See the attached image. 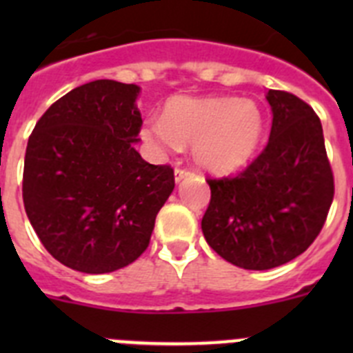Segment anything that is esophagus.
<instances>
[{
    "label": "esophagus",
    "instance_id": "esophagus-1",
    "mask_svg": "<svg viewBox=\"0 0 353 353\" xmlns=\"http://www.w3.org/2000/svg\"><path fill=\"white\" fill-rule=\"evenodd\" d=\"M189 174H191V171L180 170V168H176V170H174V182H176V183L182 182V180L185 179V176H189Z\"/></svg>",
    "mask_w": 353,
    "mask_h": 353
}]
</instances>
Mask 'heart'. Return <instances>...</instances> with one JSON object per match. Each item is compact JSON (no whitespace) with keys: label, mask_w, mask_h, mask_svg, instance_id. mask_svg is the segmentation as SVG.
<instances>
[{"label":"heart","mask_w":353,"mask_h":353,"mask_svg":"<svg viewBox=\"0 0 353 353\" xmlns=\"http://www.w3.org/2000/svg\"><path fill=\"white\" fill-rule=\"evenodd\" d=\"M260 105L239 97H173L162 118H148L141 127L145 141L159 152H179L183 145L199 168L232 173L252 159L263 138Z\"/></svg>","instance_id":"b5f03b06"}]
</instances>
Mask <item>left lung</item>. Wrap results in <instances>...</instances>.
<instances>
[{
	"label": "left lung",
	"mask_w": 353,
	"mask_h": 353,
	"mask_svg": "<svg viewBox=\"0 0 353 353\" xmlns=\"http://www.w3.org/2000/svg\"><path fill=\"white\" fill-rule=\"evenodd\" d=\"M272 129L265 150L235 179L212 180L201 230L240 269L288 263L313 244L334 198L320 118L288 92L269 90Z\"/></svg>",
	"instance_id": "1"
}]
</instances>
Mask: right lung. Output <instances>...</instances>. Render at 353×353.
<instances>
[{"label":"right lung","instance_id":"obj_1","mask_svg":"<svg viewBox=\"0 0 353 353\" xmlns=\"http://www.w3.org/2000/svg\"><path fill=\"white\" fill-rule=\"evenodd\" d=\"M138 84L97 79L42 114L28 139L23 199L43 248L60 263L108 274L138 260L174 189L170 166L136 146Z\"/></svg>","mask_w":353,"mask_h":353}]
</instances>
